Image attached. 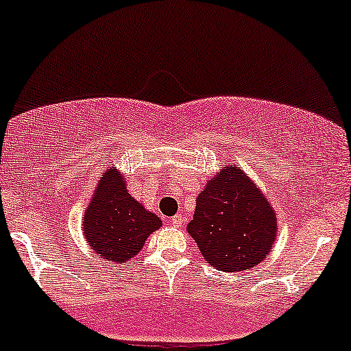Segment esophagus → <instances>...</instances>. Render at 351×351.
<instances>
[{"label":"esophagus","mask_w":351,"mask_h":351,"mask_svg":"<svg viewBox=\"0 0 351 351\" xmlns=\"http://www.w3.org/2000/svg\"><path fill=\"white\" fill-rule=\"evenodd\" d=\"M171 224L175 228H181L184 224V217L181 216V215H176V216H173L171 217Z\"/></svg>","instance_id":"34e87169"}]
</instances>
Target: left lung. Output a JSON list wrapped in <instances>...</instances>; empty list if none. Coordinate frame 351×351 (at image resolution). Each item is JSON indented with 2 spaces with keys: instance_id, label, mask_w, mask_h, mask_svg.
Wrapping results in <instances>:
<instances>
[{
  "instance_id": "left-lung-1",
  "label": "left lung",
  "mask_w": 351,
  "mask_h": 351,
  "mask_svg": "<svg viewBox=\"0 0 351 351\" xmlns=\"http://www.w3.org/2000/svg\"><path fill=\"white\" fill-rule=\"evenodd\" d=\"M276 213L234 165H224L196 199L188 232L209 265L224 272L251 269L271 252Z\"/></svg>"
}]
</instances>
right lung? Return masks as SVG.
Wrapping results in <instances>:
<instances>
[{
  "instance_id": "obj_1",
  "label": "right lung",
  "mask_w": 351,
  "mask_h": 351,
  "mask_svg": "<svg viewBox=\"0 0 351 351\" xmlns=\"http://www.w3.org/2000/svg\"><path fill=\"white\" fill-rule=\"evenodd\" d=\"M160 226V217L132 198L115 168L100 176L84 217V236L95 256L123 264L140 252L145 239Z\"/></svg>"
}]
</instances>
